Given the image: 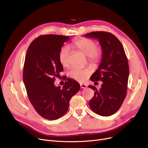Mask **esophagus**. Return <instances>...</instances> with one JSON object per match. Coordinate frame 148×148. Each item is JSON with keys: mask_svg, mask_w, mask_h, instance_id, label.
I'll use <instances>...</instances> for the list:
<instances>
[{"mask_svg": "<svg viewBox=\"0 0 148 148\" xmlns=\"http://www.w3.org/2000/svg\"><path fill=\"white\" fill-rule=\"evenodd\" d=\"M80 86L81 88H86L87 87V86L84 84H80Z\"/></svg>", "mask_w": 148, "mask_h": 148, "instance_id": "esophagus-1", "label": "esophagus"}]
</instances>
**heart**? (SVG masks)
Returning <instances> with one entry per match:
<instances>
[{
    "instance_id": "b5f03b06",
    "label": "heart",
    "mask_w": 148,
    "mask_h": 148,
    "mask_svg": "<svg viewBox=\"0 0 148 148\" xmlns=\"http://www.w3.org/2000/svg\"><path fill=\"white\" fill-rule=\"evenodd\" d=\"M72 45L84 55L88 56V60L93 66L98 64L101 58V52L97 49V44L94 40L84 37H80L74 40ZM70 49L68 47L64 46L61 49L59 53V61L62 66L66 67L69 65V56ZM91 74L89 69H82L78 67H73L69 72V76L79 82L86 81Z\"/></svg>"
}]
</instances>
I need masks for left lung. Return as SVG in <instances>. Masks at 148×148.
<instances>
[{
	"mask_svg": "<svg viewBox=\"0 0 148 148\" xmlns=\"http://www.w3.org/2000/svg\"><path fill=\"white\" fill-rule=\"evenodd\" d=\"M85 36L98 39L103 50L101 63L90 78L103 83L99 90L88 86L95 92L89 106L99 115L110 116L119 110L126 96L129 74L127 58L120 41L112 33L93 32Z\"/></svg>",
	"mask_w": 148,
	"mask_h": 148,
	"instance_id": "1",
	"label": "left lung"
}]
</instances>
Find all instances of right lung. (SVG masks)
I'll list each match as a JSON object with an SVG mask.
<instances>
[{
  "label": "right lung",
  "instance_id": "obj_1",
  "mask_svg": "<svg viewBox=\"0 0 148 148\" xmlns=\"http://www.w3.org/2000/svg\"><path fill=\"white\" fill-rule=\"evenodd\" d=\"M69 36L41 35L27 50L23 79L29 101L39 115L49 120L60 119L66 113L70 100L78 92L80 85L67 78L63 87H56L55 77L63 71L59 53Z\"/></svg>",
  "mask_w": 148,
  "mask_h": 148
}]
</instances>
